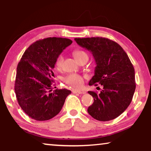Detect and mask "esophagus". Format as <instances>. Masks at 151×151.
<instances>
[{
	"label": "esophagus",
	"instance_id": "1",
	"mask_svg": "<svg viewBox=\"0 0 151 151\" xmlns=\"http://www.w3.org/2000/svg\"><path fill=\"white\" fill-rule=\"evenodd\" d=\"M73 93H78V94H82V93H85V92H83L80 90H76V89H73L72 90Z\"/></svg>",
	"mask_w": 151,
	"mask_h": 151
}]
</instances>
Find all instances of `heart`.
Segmentation results:
<instances>
[{
    "label": "heart",
    "mask_w": 151,
    "mask_h": 151,
    "mask_svg": "<svg viewBox=\"0 0 151 151\" xmlns=\"http://www.w3.org/2000/svg\"><path fill=\"white\" fill-rule=\"evenodd\" d=\"M73 55L77 62L87 58L88 59V55L85 51L82 50H76L73 52ZM63 62V57L62 55H59L55 60V66L57 68H60L62 66ZM64 82L68 86L75 88H81L83 85L84 79L83 76L77 75V74H69L64 78Z\"/></svg>",
    "instance_id": "obj_1"
}]
</instances>
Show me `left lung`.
<instances>
[{
    "label": "left lung",
    "mask_w": 151,
    "mask_h": 151,
    "mask_svg": "<svg viewBox=\"0 0 151 151\" xmlns=\"http://www.w3.org/2000/svg\"><path fill=\"white\" fill-rule=\"evenodd\" d=\"M75 40L90 51L95 60L94 75L88 85L103 86L99 94L88 92L94 99L88 108V114L100 121L116 118L132 101L136 88L133 65L123 48L106 38H76Z\"/></svg>",
    "instance_id": "obj_1"
}]
</instances>
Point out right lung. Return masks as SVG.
<instances>
[{
  "mask_svg": "<svg viewBox=\"0 0 151 151\" xmlns=\"http://www.w3.org/2000/svg\"><path fill=\"white\" fill-rule=\"evenodd\" d=\"M73 41L49 37L30 46L18 64L14 91L20 106L36 121H47L59 113L71 91L52 90L55 60Z\"/></svg>",
  "mask_w": 151,
  "mask_h": 151,
  "instance_id": "right-lung-1",
  "label": "right lung"
}]
</instances>
